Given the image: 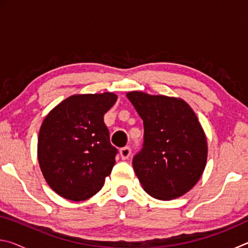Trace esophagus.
I'll list each match as a JSON object with an SVG mask.
<instances>
[{
  "mask_svg": "<svg viewBox=\"0 0 248 248\" xmlns=\"http://www.w3.org/2000/svg\"><path fill=\"white\" fill-rule=\"evenodd\" d=\"M130 154H131V150H130L129 146H124V148L120 149V156L123 159H128Z\"/></svg>",
  "mask_w": 248,
  "mask_h": 248,
  "instance_id": "esophagus-1",
  "label": "esophagus"
}]
</instances>
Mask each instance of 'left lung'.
<instances>
[{
	"mask_svg": "<svg viewBox=\"0 0 248 248\" xmlns=\"http://www.w3.org/2000/svg\"><path fill=\"white\" fill-rule=\"evenodd\" d=\"M127 97L143 120L144 141L132 166L153 198L170 200L186 194L202 175L208 146L203 129L180 98L130 92Z\"/></svg>",
	"mask_w": 248,
	"mask_h": 248,
	"instance_id": "1",
	"label": "left lung"
}]
</instances>
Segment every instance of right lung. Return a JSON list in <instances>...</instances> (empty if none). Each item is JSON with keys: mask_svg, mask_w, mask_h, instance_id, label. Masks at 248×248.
I'll return each instance as SVG.
<instances>
[{"mask_svg": "<svg viewBox=\"0 0 248 248\" xmlns=\"http://www.w3.org/2000/svg\"><path fill=\"white\" fill-rule=\"evenodd\" d=\"M114 93L70 96L46 117L38 137V161L53 191L83 201L102 189L118 153L109 139L104 115Z\"/></svg>", "mask_w": 248, "mask_h": 248, "instance_id": "1", "label": "right lung"}]
</instances>
